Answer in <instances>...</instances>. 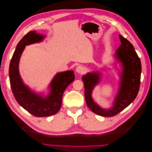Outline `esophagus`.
<instances>
[{"mask_svg":"<svg viewBox=\"0 0 152 152\" xmlns=\"http://www.w3.org/2000/svg\"><path fill=\"white\" fill-rule=\"evenodd\" d=\"M76 71L78 73H79V74H83V72H85V69H84V67H83V66L79 65V66H78L76 67Z\"/></svg>","mask_w":152,"mask_h":152,"instance_id":"34e87169","label":"esophagus"}]
</instances>
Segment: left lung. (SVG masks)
Here are the masks:
<instances>
[{
	"instance_id": "8db88e82",
	"label": "left lung",
	"mask_w": 152,
	"mask_h": 152,
	"mask_svg": "<svg viewBox=\"0 0 152 152\" xmlns=\"http://www.w3.org/2000/svg\"><path fill=\"white\" fill-rule=\"evenodd\" d=\"M119 38L121 44L115 52V57L122 63L124 69L121 74L120 89L112 108L102 109L92 99L91 92L95 86L99 82L100 74L94 72L82 77L87 105L95 114L104 117L114 116L124 110L137 97L140 89L142 70L140 58L129 41L121 35H119Z\"/></svg>"
}]
</instances>
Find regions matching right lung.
Masks as SVG:
<instances>
[{
  "instance_id": "obj_1",
  "label": "right lung",
  "mask_w": 152,
  "mask_h": 152,
  "mask_svg": "<svg viewBox=\"0 0 152 152\" xmlns=\"http://www.w3.org/2000/svg\"><path fill=\"white\" fill-rule=\"evenodd\" d=\"M44 38V36L37 34L34 31L25 34L16 47L9 67L10 82L15 100L19 105L36 117H47L56 114L61 108L64 90L75 78L72 70L58 73L51 83V91L46 97H42L32 92L23 84L18 70L21 55L25 46L39 42Z\"/></svg>"
}]
</instances>
